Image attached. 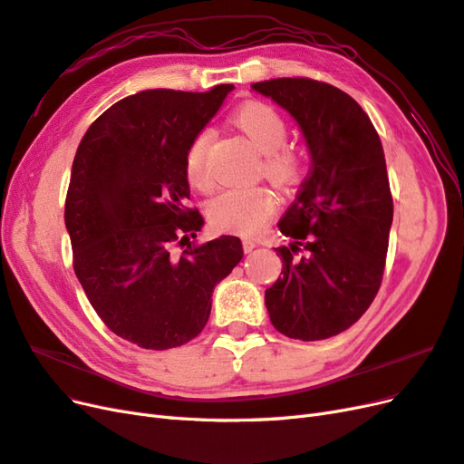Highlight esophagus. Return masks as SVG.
Returning a JSON list of instances; mask_svg holds the SVG:
<instances>
[{
    "label": "esophagus",
    "mask_w": 464,
    "mask_h": 464,
    "mask_svg": "<svg viewBox=\"0 0 464 464\" xmlns=\"http://www.w3.org/2000/svg\"><path fill=\"white\" fill-rule=\"evenodd\" d=\"M242 244H244V251H246V254H249V251H254V249H256V244L251 242V240H244Z\"/></svg>",
    "instance_id": "esophagus-1"
}]
</instances>
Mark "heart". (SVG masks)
Returning a JSON list of instances; mask_svg holds the SVG:
<instances>
[{"label":"heart","mask_w":464,"mask_h":464,"mask_svg":"<svg viewBox=\"0 0 464 464\" xmlns=\"http://www.w3.org/2000/svg\"><path fill=\"white\" fill-rule=\"evenodd\" d=\"M234 123L244 131L254 147L263 152V172L280 188L296 186L305 170L302 149L285 145L288 135L286 120L265 102H246L234 111ZM213 130H201L191 139L186 152V178L201 191L213 186L208 172V149ZM278 199L266 186L232 188L222 191L208 205V220L220 232L251 236L259 232L273 217Z\"/></svg>","instance_id":"obj_1"}]
</instances>
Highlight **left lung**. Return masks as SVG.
<instances>
[{
  "instance_id": "left-lung-1",
  "label": "left lung",
  "mask_w": 464,
  "mask_h": 464,
  "mask_svg": "<svg viewBox=\"0 0 464 464\" xmlns=\"http://www.w3.org/2000/svg\"><path fill=\"white\" fill-rule=\"evenodd\" d=\"M251 89L290 111L312 154L278 222L292 244L275 249L283 273L265 290V305L290 339H329L354 325L382 286L392 222L383 147L362 106L329 82L283 77Z\"/></svg>"
}]
</instances>
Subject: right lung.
<instances>
[{"label":"right lung","mask_w":464,"mask_h":464,"mask_svg":"<svg viewBox=\"0 0 464 464\" xmlns=\"http://www.w3.org/2000/svg\"><path fill=\"white\" fill-rule=\"evenodd\" d=\"M232 89L121 98L77 149L65 198L73 269L104 325L141 348L195 339L217 283L244 257L236 236L195 244L203 217L184 205L188 147Z\"/></svg>","instance_id":"obj_1"}]
</instances>
